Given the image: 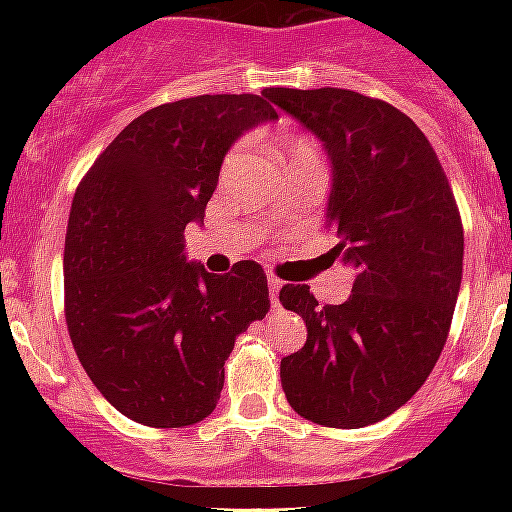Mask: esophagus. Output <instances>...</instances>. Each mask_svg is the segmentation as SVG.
I'll use <instances>...</instances> for the list:
<instances>
[{"label": "esophagus", "instance_id": "obj_1", "mask_svg": "<svg viewBox=\"0 0 512 512\" xmlns=\"http://www.w3.org/2000/svg\"><path fill=\"white\" fill-rule=\"evenodd\" d=\"M279 289H281V279H276V276H268V292H271L273 308L279 305Z\"/></svg>", "mask_w": 512, "mask_h": 512}]
</instances>
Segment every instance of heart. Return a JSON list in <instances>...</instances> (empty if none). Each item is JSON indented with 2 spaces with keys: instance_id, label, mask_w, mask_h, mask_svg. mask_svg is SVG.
I'll use <instances>...</instances> for the list:
<instances>
[{
  "instance_id": "b5f03b06",
  "label": "heart",
  "mask_w": 512,
  "mask_h": 512,
  "mask_svg": "<svg viewBox=\"0 0 512 512\" xmlns=\"http://www.w3.org/2000/svg\"><path fill=\"white\" fill-rule=\"evenodd\" d=\"M284 154H287V164H308L319 162V151L308 138H295L289 140L284 146Z\"/></svg>"
}]
</instances>
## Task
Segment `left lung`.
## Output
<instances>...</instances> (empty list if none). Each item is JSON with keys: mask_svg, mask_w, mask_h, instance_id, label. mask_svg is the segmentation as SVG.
<instances>
[{"mask_svg": "<svg viewBox=\"0 0 512 512\" xmlns=\"http://www.w3.org/2000/svg\"><path fill=\"white\" fill-rule=\"evenodd\" d=\"M263 95L327 148V228L356 271L342 305L281 287V305L308 327L303 348L281 358V388L316 425H374L422 388L452 327L465 252L452 185L420 127L385 100L337 87Z\"/></svg>", "mask_w": 512, "mask_h": 512, "instance_id": "8db88e82", "label": "left lung"}]
</instances>
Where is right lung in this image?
<instances>
[{"label": "right lung", "mask_w": 512, "mask_h": 512, "mask_svg": "<svg viewBox=\"0 0 512 512\" xmlns=\"http://www.w3.org/2000/svg\"><path fill=\"white\" fill-rule=\"evenodd\" d=\"M279 119L263 95H199L140 114L74 193L63 252L66 324L108 404L151 428L201 422L225 358L271 308L255 260L207 273L185 260V225L204 223L228 148Z\"/></svg>", "instance_id": "right-lung-1"}]
</instances>
